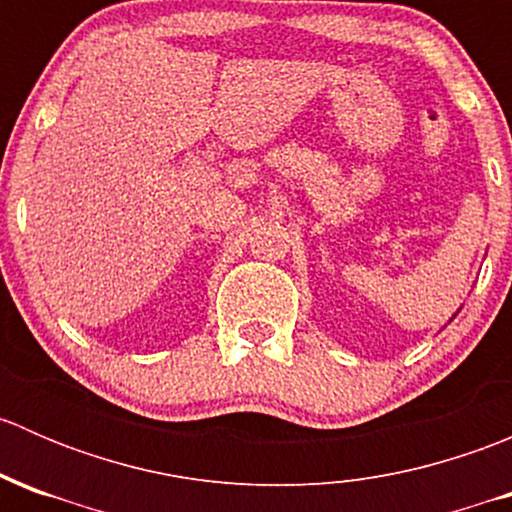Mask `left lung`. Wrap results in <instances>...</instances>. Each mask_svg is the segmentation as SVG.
<instances>
[{
    "label": "left lung",
    "instance_id": "8db88e82",
    "mask_svg": "<svg viewBox=\"0 0 512 512\" xmlns=\"http://www.w3.org/2000/svg\"><path fill=\"white\" fill-rule=\"evenodd\" d=\"M453 317H456V314H453Z\"/></svg>",
    "mask_w": 512,
    "mask_h": 512
}]
</instances>
